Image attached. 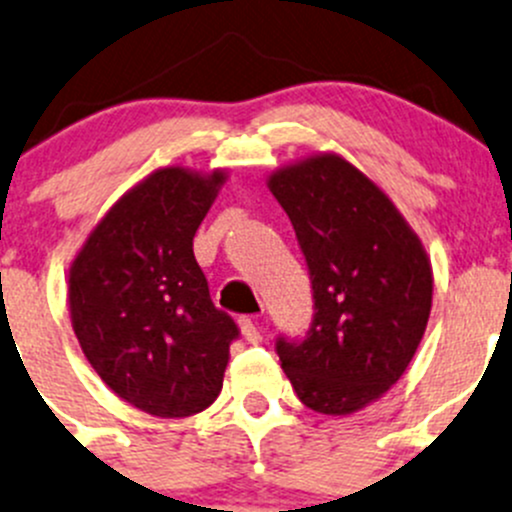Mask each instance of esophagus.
Wrapping results in <instances>:
<instances>
[{"instance_id": "34e87169", "label": "esophagus", "mask_w": 512, "mask_h": 512, "mask_svg": "<svg viewBox=\"0 0 512 512\" xmlns=\"http://www.w3.org/2000/svg\"><path fill=\"white\" fill-rule=\"evenodd\" d=\"M240 332L242 337L247 339V344H260L262 342V329H260V322L252 317H242L240 319Z\"/></svg>"}]
</instances>
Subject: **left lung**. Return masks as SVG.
Returning <instances> with one entry per match:
<instances>
[{
  "instance_id": "8db88e82",
  "label": "left lung",
  "mask_w": 512,
  "mask_h": 512,
  "mask_svg": "<svg viewBox=\"0 0 512 512\" xmlns=\"http://www.w3.org/2000/svg\"><path fill=\"white\" fill-rule=\"evenodd\" d=\"M307 260L314 317L304 339H277L282 369L307 409L347 416L384 396L414 359L433 272L389 195L334 153L267 180Z\"/></svg>"
}]
</instances>
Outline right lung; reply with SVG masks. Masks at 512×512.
Wrapping results in <instances>:
<instances>
[{"label":"right lung","instance_id":"right-lung-1","mask_svg":"<svg viewBox=\"0 0 512 512\" xmlns=\"http://www.w3.org/2000/svg\"><path fill=\"white\" fill-rule=\"evenodd\" d=\"M160 168L94 227L69 270L74 334L103 384L160 418L218 399L240 329L210 299L193 237L225 183Z\"/></svg>","mask_w":512,"mask_h":512}]
</instances>
